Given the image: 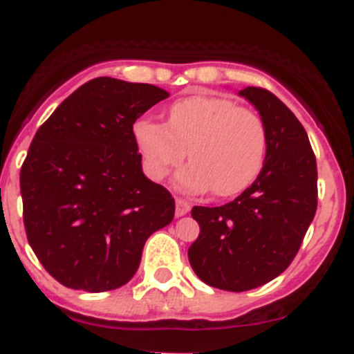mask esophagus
<instances>
[{
  "instance_id": "obj_1",
  "label": "esophagus",
  "mask_w": 354,
  "mask_h": 354,
  "mask_svg": "<svg viewBox=\"0 0 354 354\" xmlns=\"http://www.w3.org/2000/svg\"><path fill=\"white\" fill-rule=\"evenodd\" d=\"M189 209H192V205H189V202L184 198H175V216L179 218V216H184L189 212Z\"/></svg>"
}]
</instances>
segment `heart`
<instances>
[{
  "label": "heart",
  "mask_w": 354,
  "mask_h": 354,
  "mask_svg": "<svg viewBox=\"0 0 354 354\" xmlns=\"http://www.w3.org/2000/svg\"><path fill=\"white\" fill-rule=\"evenodd\" d=\"M133 136L150 179L162 180L186 158L180 171L189 189L218 196L245 192L257 179L266 158L268 133L261 115L225 97L192 95L174 102L167 124L134 122Z\"/></svg>",
  "instance_id": "heart-1"
}]
</instances>
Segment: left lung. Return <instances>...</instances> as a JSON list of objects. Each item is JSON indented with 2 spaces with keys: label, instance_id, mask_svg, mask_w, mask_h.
I'll use <instances>...</instances> for the list:
<instances>
[{
  "label": "left lung",
  "instance_id": "obj_1",
  "mask_svg": "<svg viewBox=\"0 0 354 354\" xmlns=\"http://www.w3.org/2000/svg\"><path fill=\"white\" fill-rule=\"evenodd\" d=\"M266 124L261 174L236 200L192 209L200 234L187 250L196 277L216 289L243 292L289 268L317 209V165L301 122L277 95L246 86Z\"/></svg>",
  "mask_w": 354,
  "mask_h": 354
}]
</instances>
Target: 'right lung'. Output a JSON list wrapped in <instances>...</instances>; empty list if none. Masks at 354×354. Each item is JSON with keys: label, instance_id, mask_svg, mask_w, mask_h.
<instances>
[{"label": "right lung", "instance_id": "add662e5", "mask_svg": "<svg viewBox=\"0 0 354 354\" xmlns=\"http://www.w3.org/2000/svg\"><path fill=\"white\" fill-rule=\"evenodd\" d=\"M168 92L95 77L65 99L33 136L21 168L28 243L55 280L104 292L138 270L149 236L175 200L142 171L133 124Z\"/></svg>", "mask_w": 354, "mask_h": 354}]
</instances>
